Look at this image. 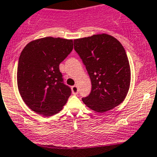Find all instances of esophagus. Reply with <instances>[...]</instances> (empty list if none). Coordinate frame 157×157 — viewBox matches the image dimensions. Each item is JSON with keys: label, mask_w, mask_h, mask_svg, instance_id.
<instances>
[{"label": "esophagus", "mask_w": 157, "mask_h": 157, "mask_svg": "<svg viewBox=\"0 0 157 157\" xmlns=\"http://www.w3.org/2000/svg\"><path fill=\"white\" fill-rule=\"evenodd\" d=\"M72 92L73 94H78V87L77 85H74L71 87Z\"/></svg>", "instance_id": "34e87169"}]
</instances>
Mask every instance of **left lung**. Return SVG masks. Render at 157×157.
<instances>
[{"mask_svg": "<svg viewBox=\"0 0 157 157\" xmlns=\"http://www.w3.org/2000/svg\"><path fill=\"white\" fill-rule=\"evenodd\" d=\"M74 49L86 66L91 91L82 101L88 108L105 113L126 98L131 84V69L120 41L105 33L74 40Z\"/></svg>", "mask_w": 157, "mask_h": 157, "instance_id": "1", "label": "left lung"}]
</instances>
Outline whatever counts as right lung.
<instances>
[{
	"instance_id": "obj_1",
	"label": "right lung",
	"mask_w": 157,
	"mask_h": 157,
	"mask_svg": "<svg viewBox=\"0 0 157 157\" xmlns=\"http://www.w3.org/2000/svg\"><path fill=\"white\" fill-rule=\"evenodd\" d=\"M73 48V40L47 36L29 42L21 52L18 88L24 102L36 113H58L71 94L70 87L63 83L59 64Z\"/></svg>"
}]
</instances>
